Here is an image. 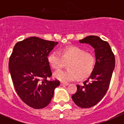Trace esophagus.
Here are the masks:
<instances>
[{
	"label": "esophagus",
	"mask_w": 124,
	"mask_h": 124,
	"mask_svg": "<svg viewBox=\"0 0 124 124\" xmlns=\"http://www.w3.org/2000/svg\"><path fill=\"white\" fill-rule=\"evenodd\" d=\"M69 83H63V82H61L60 83V86H68Z\"/></svg>",
	"instance_id": "esophagus-1"
}]
</instances>
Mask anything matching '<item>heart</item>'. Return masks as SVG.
I'll list each match as a JSON object with an SVG mask.
<instances>
[{"mask_svg": "<svg viewBox=\"0 0 124 124\" xmlns=\"http://www.w3.org/2000/svg\"><path fill=\"white\" fill-rule=\"evenodd\" d=\"M48 62L55 70H59L67 64V70H59L54 74V78L62 82L85 79L93 72L96 65L94 54L86 52L83 48L70 46L53 51L48 55Z\"/></svg>", "mask_w": 124, "mask_h": 124, "instance_id": "heart-1", "label": "heart"}]
</instances>
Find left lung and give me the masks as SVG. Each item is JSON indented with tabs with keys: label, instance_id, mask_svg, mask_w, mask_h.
I'll list each match as a JSON object with an SVG mask.
<instances>
[{
	"label": "left lung",
	"instance_id": "1",
	"mask_svg": "<svg viewBox=\"0 0 124 124\" xmlns=\"http://www.w3.org/2000/svg\"><path fill=\"white\" fill-rule=\"evenodd\" d=\"M81 43H87L94 48L96 65L92 74L83 86L77 85L76 93L72 99L78 107L87 108L99 102L108 89L115 60L110 45L96 36H88L80 39Z\"/></svg>",
	"mask_w": 124,
	"mask_h": 124
}]
</instances>
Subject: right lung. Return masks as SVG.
Here are the masks:
<instances>
[{
	"label": "right lung",
	"instance_id": "right-lung-1",
	"mask_svg": "<svg viewBox=\"0 0 124 124\" xmlns=\"http://www.w3.org/2000/svg\"><path fill=\"white\" fill-rule=\"evenodd\" d=\"M57 43L30 37L15 45L9 58V69L16 91L33 108L46 107L60 85L58 80H47L52 76L47 57Z\"/></svg>",
	"mask_w": 124,
	"mask_h": 124
}]
</instances>
